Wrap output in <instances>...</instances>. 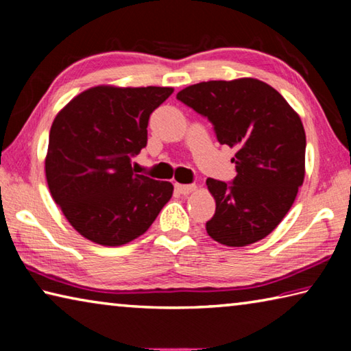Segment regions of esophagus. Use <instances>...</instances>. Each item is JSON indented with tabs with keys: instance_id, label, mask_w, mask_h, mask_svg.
<instances>
[{
	"instance_id": "34e87169",
	"label": "esophagus",
	"mask_w": 351,
	"mask_h": 351,
	"mask_svg": "<svg viewBox=\"0 0 351 351\" xmlns=\"http://www.w3.org/2000/svg\"><path fill=\"white\" fill-rule=\"evenodd\" d=\"M175 189L180 193L187 195L190 192H193V190H197V186H195V184H175Z\"/></svg>"
}]
</instances>
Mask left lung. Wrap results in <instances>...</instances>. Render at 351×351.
I'll return each mask as SVG.
<instances>
[{
  "instance_id": "left-lung-1",
  "label": "left lung",
  "mask_w": 351,
  "mask_h": 351,
  "mask_svg": "<svg viewBox=\"0 0 351 351\" xmlns=\"http://www.w3.org/2000/svg\"><path fill=\"white\" fill-rule=\"evenodd\" d=\"M176 99L209 119L219 144L237 150L232 184L206 181L217 204L207 234L232 247L265 239L304 184L306 138L299 114L280 93L251 77L201 82Z\"/></svg>"
}]
</instances>
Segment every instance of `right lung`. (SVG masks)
Returning a JSON list of instances; mask_svg holds the SVG:
<instances>
[{"label":"right lung","instance_id":"right-lung-1","mask_svg":"<svg viewBox=\"0 0 351 351\" xmlns=\"http://www.w3.org/2000/svg\"><path fill=\"white\" fill-rule=\"evenodd\" d=\"M173 88L93 86L58 111L49 132L46 181L69 224L86 240L122 246L147 232L173 195L169 181L136 175L152 112Z\"/></svg>","mask_w":351,"mask_h":351}]
</instances>
